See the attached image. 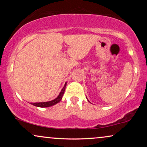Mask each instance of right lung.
I'll list each match as a JSON object with an SVG mask.
<instances>
[{
    "mask_svg": "<svg viewBox=\"0 0 147 147\" xmlns=\"http://www.w3.org/2000/svg\"><path fill=\"white\" fill-rule=\"evenodd\" d=\"M66 87V83L65 84V86L63 88V89L61 90V92H60L59 96H57L55 99H54L51 101L49 102H36V103H32L31 104L33 105L37 106V107H41V108H45V107H49V106L55 105V104H57L58 102L61 101V100L62 99V97H63V95L64 94V92H65V89Z\"/></svg>",
    "mask_w": 147,
    "mask_h": 147,
    "instance_id": "obj_1",
    "label": "right lung"
}]
</instances>
